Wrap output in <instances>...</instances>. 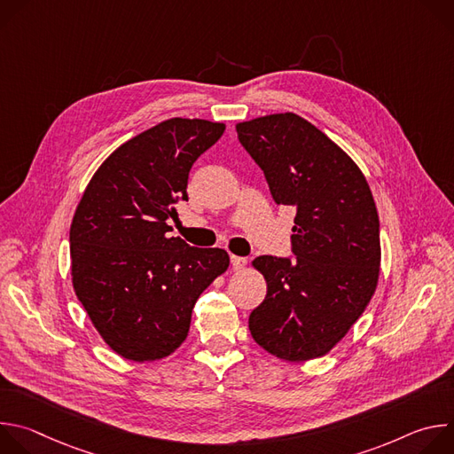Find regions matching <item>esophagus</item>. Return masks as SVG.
I'll use <instances>...</instances> for the list:
<instances>
[{"instance_id": "1", "label": "esophagus", "mask_w": 454, "mask_h": 454, "mask_svg": "<svg viewBox=\"0 0 454 454\" xmlns=\"http://www.w3.org/2000/svg\"><path fill=\"white\" fill-rule=\"evenodd\" d=\"M230 261H231V268H233L235 271H240V270L246 266V262H247L244 256H237V254H231Z\"/></svg>"}]
</instances>
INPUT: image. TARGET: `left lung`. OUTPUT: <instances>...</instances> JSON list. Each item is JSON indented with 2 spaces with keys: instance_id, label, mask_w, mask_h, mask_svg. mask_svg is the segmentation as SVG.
<instances>
[{
  "instance_id": "1",
  "label": "left lung",
  "mask_w": 454,
  "mask_h": 454,
  "mask_svg": "<svg viewBox=\"0 0 454 454\" xmlns=\"http://www.w3.org/2000/svg\"><path fill=\"white\" fill-rule=\"evenodd\" d=\"M278 205L294 207L293 251L251 262L268 284L249 333L271 356L301 363L329 354L370 303L380 268L379 215L357 163L294 113L235 125Z\"/></svg>"
}]
</instances>
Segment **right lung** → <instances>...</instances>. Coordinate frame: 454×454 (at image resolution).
<instances>
[{"mask_svg":"<svg viewBox=\"0 0 454 454\" xmlns=\"http://www.w3.org/2000/svg\"><path fill=\"white\" fill-rule=\"evenodd\" d=\"M201 118H170L113 151L90 179L70 226L74 291L104 343L151 363L188 336L192 309L230 256L170 237L188 172L224 133Z\"/></svg>","mask_w":454,"mask_h":454,"instance_id":"obj_1","label":"right lung"}]
</instances>
